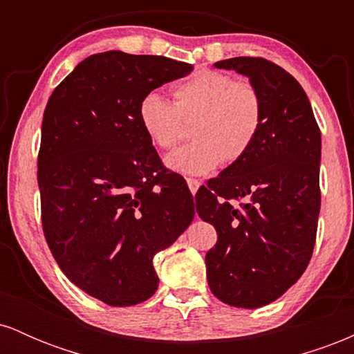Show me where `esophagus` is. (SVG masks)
Segmentation results:
<instances>
[{
	"instance_id": "1",
	"label": "esophagus",
	"mask_w": 354,
	"mask_h": 354,
	"mask_svg": "<svg viewBox=\"0 0 354 354\" xmlns=\"http://www.w3.org/2000/svg\"><path fill=\"white\" fill-rule=\"evenodd\" d=\"M186 183H188V188H189L191 193H196L198 188H200V186H201V181L194 180V178H188V180H186Z\"/></svg>"
}]
</instances>
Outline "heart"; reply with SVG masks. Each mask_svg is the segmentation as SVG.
Masks as SVG:
<instances>
[{
    "label": "heart",
    "instance_id": "obj_1",
    "mask_svg": "<svg viewBox=\"0 0 354 354\" xmlns=\"http://www.w3.org/2000/svg\"><path fill=\"white\" fill-rule=\"evenodd\" d=\"M173 103L149 93L140 101L138 121L154 148L169 149L191 123L193 143L169 154L166 166L183 174H208L219 163L241 160L263 121L261 96L253 84L219 71H198L173 88Z\"/></svg>",
    "mask_w": 354,
    "mask_h": 354
}]
</instances>
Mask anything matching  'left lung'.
<instances>
[{
	"label": "left lung",
	"mask_w": 354,
	"mask_h": 354,
	"mask_svg": "<svg viewBox=\"0 0 354 354\" xmlns=\"http://www.w3.org/2000/svg\"><path fill=\"white\" fill-rule=\"evenodd\" d=\"M250 78L263 121L253 146L196 194L218 233L206 253L211 293L230 306H266L301 278L319 216L321 133L301 84L278 64L239 56L214 63ZM233 201H241L240 208Z\"/></svg>",
	"instance_id": "1"
}]
</instances>
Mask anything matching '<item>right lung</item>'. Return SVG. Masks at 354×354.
Here are the masks:
<instances>
[{"instance_id":"add662e5","label":"right lung","mask_w":354,"mask_h":354,"mask_svg":"<svg viewBox=\"0 0 354 354\" xmlns=\"http://www.w3.org/2000/svg\"><path fill=\"white\" fill-rule=\"evenodd\" d=\"M191 71L165 56L98 53L61 81L44 109V238L66 278L109 306L151 298L160 283L153 256L194 218L189 189L163 169L138 121L146 95Z\"/></svg>"}]
</instances>
